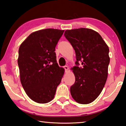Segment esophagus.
I'll return each mask as SVG.
<instances>
[{
  "label": "esophagus",
  "mask_w": 126,
  "mask_h": 126,
  "mask_svg": "<svg viewBox=\"0 0 126 126\" xmlns=\"http://www.w3.org/2000/svg\"><path fill=\"white\" fill-rule=\"evenodd\" d=\"M63 67H64V69H65V71H68V70H69V67L67 66H65Z\"/></svg>",
  "instance_id": "1"
}]
</instances>
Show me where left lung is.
<instances>
[{
	"label": "left lung",
	"mask_w": 126,
	"mask_h": 126,
	"mask_svg": "<svg viewBox=\"0 0 126 126\" xmlns=\"http://www.w3.org/2000/svg\"><path fill=\"white\" fill-rule=\"evenodd\" d=\"M64 35L74 49L77 59V65L71 68L75 78L71 95L78 103L90 104L100 95L107 80L109 47L101 36L91 29L66 30ZM79 61L82 68L78 67Z\"/></svg>",
	"instance_id": "8db88e82"
}]
</instances>
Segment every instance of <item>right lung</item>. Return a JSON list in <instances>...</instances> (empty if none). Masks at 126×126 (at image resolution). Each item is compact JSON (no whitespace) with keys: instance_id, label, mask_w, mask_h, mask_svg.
I'll list each match as a JSON object with an SVG mask.
<instances>
[{"instance_id":"1","label":"right lung","mask_w":126,"mask_h":126,"mask_svg":"<svg viewBox=\"0 0 126 126\" xmlns=\"http://www.w3.org/2000/svg\"><path fill=\"white\" fill-rule=\"evenodd\" d=\"M64 30L46 29L32 32L20 46L17 61L21 84L34 101L53 99L65 70L57 63L55 47Z\"/></svg>"}]
</instances>
